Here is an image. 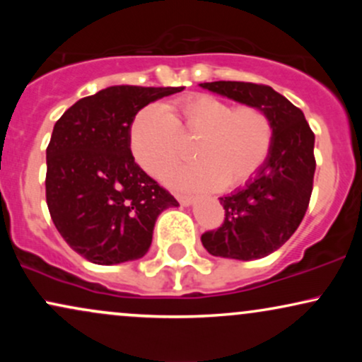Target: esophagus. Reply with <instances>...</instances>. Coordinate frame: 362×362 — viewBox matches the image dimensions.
<instances>
[{
	"label": "esophagus",
	"mask_w": 362,
	"mask_h": 362,
	"mask_svg": "<svg viewBox=\"0 0 362 362\" xmlns=\"http://www.w3.org/2000/svg\"><path fill=\"white\" fill-rule=\"evenodd\" d=\"M177 201L180 202L182 206H190V204H194V197H190V195H180V194H178V195H177Z\"/></svg>",
	"instance_id": "obj_1"
}]
</instances>
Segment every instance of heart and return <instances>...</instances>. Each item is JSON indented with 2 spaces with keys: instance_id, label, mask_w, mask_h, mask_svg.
<instances>
[{
  "instance_id": "obj_1",
  "label": "heart",
  "mask_w": 362,
  "mask_h": 362,
  "mask_svg": "<svg viewBox=\"0 0 362 362\" xmlns=\"http://www.w3.org/2000/svg\"><path fill=\"white\" fill-rule=\"evenodd\" d=\"M180 136H199L192 148L197 161L172 170L168 184L184 190H235L267 163L276 131L260 107H233L209 95H189L163 107L151 103L129 127L132 156L155 177L178 161Z\"/></svg>"
}]
</instances>
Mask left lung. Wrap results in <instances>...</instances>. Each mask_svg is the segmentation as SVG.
I'll use <instances>...</instances> for the list:
<instances>
[{"label":"left lung","instance_id":"1","mask_svg":"<svg viewBox=\"0 0 362 362\" xmlns=\"http://www.w3.org/2000/svg\"><path fill=\"white\" fill-rule=\"evenodd\" d=\"M201 86L245 105L260 107L272 119L276 136L267 163L243 189L219 197L224 223L201 236L214 257L262 259L288 242L305 218L317 168L315 134L305 114L271 86L245 81Z\"/></svg>","mask_w":362,"mask_h":362}]
</instances>
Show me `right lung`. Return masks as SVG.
Returning <instances> with one entry per match:
<instances>
[{
  "mask_svg": "<svg viewBox=\"0 0 362 362\" xmlns=\"http://www.w3.org/2000/svg\"><path fill=\"white\" fill-rule=\"evenodd\" d=\"M184 86H109L78 100L54 126L45 199L57 231L98 265L146 255L156 218L177 207L168 190L134 161L129 127L138 112Z\"/></svg>",
  "mask_w": 362,
  "mask_h": 362,
  "instance_id": "obj_1",
  "label": "right lung"
}]
</instances>
